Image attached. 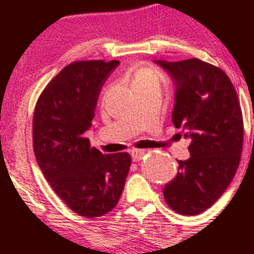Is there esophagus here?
Instances as JSON below:
<instances>
[{"mask_svg": "<svg viewBox=\"0 0 254 254\" xmlns=\"http://www.w3.org/2000/svg\"><path fill=\"white\" fill-rule=\"evenodd\" d=\"M144 154H145L144 150L132 149L131 150V159H132V161H139V160L144 156Z\"/></svg>", "mask_w": 254, "mask_h": 254, "instance_id": "1", "label": "esophagus"}]
</instances>
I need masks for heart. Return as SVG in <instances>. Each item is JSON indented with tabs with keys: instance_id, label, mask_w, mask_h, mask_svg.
I'll return each instance as SVG.
<instances>
[{
	"instance_id": "b5f03b06",
	"label": "heart",
	"mask_w": 254,
	"mask_h": 254,
	"mask_svg": "<svg viewBox=\"0 0 254 254\" xmlns=\"http://www.w3.org/2000/svg\"><path fill=\"white\" fill-rule=\"evenodd\" d=\"M148 80L157 81V75H156V72L153 70V69L143 68L136 72L132 82H138V81H148Z\"/></svg>"
}]
</instances>
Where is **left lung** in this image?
<instances>
[{"mask_svg":"<svg viewBox=\"0 0 254 254\" xmlns=\"http://www.w3.org/2000/svg\"><path fill=\"white\" fill-rule=\"evenodd\" d=\"M154 63L173 82L172 122L191 139V156L178 160L165 200L178 214H200L222 196L240 161L244 127L237 92L221 69L198 58Z\"/></svg>","mask_w":254,"mask_h":254,"instance_id":"8db88e82","label":"left lung"}]
</instances>
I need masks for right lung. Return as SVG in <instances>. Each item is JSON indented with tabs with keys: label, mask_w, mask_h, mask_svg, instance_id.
I'll return each instance as SVG.
<instances>
[{
	"label": "right lung",
	"mask_w": 254,
	"mask_h": 254,
	"mask_svg": "<svg viewBox=\"0 0 254 254\" xmlns=\"http://www.w3.org/2000/svg\"><path fill=\"white\" fill-rule=\"evenodd\" d=\"M119 61H82L55 76L36 105L33 149L38 166L72 211L99 217L117 205L129 173L127 153L101 154L84 132L92 127L98 98Z\"/></svg>",
	"instance_id": "add662e5"
}]
</instances>
